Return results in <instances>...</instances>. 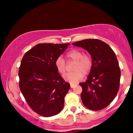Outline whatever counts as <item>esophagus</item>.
Returning a JSON list of instances; mask_svg holds the SVG:
<instances>
[{
	"label": "esophagus",
	"mask_w": 133,
	"mask_h": 133,
	"mask_svg": "<svg viewBox=\"0 0 133 133\" xmlns=\"http://www.w3.org/2000/svg\"><path fill=\"white\" fill-rule=\"evenodd\" d=\"M75 86H76L75 84H72V83H70V87H71V88H74V87H75Z\"/></svg>",
	"instance_id": "esophagus-1"
}]
</instances>
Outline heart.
<instances>
[{
  "mask_svg": "<svg viewBox=\"0 0 133 133\" xmlns=\"http://www.w3.org/2000/svg\"><path fill=\"white\" fill-rule=\"evenodd\" d=\"M68 61L75 62L72 71L74 72L66 73L63 76V79L71 83H77L83 79V74L87 75L90 72L92 66V60L90 56L83 55L81 51L73 49L66 53ZM55 66L61 74L66 72V63L63 58L58 57L55 61Z\"/></svg>",
  "mask_w": 133,
  "mask_h": 133,
  "instance_id": "obj_1",
  "label": "heart"
}]
</instances>
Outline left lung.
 <instances>
[{
    "label": "left lung",
    "instance_id": "obj_1",
    "mask_svg": "<svg viewBox=\"0 0 133 133\" xmlns=\"http://www.w3.org/2000/svg\"><path fill=\"white\" fill-rule=\"evenodd\" d=\"M72 45L87 50L92 60L87 80L79 83L82 88V103L90 110H102L113 101L119 89L121 70L116 54L99 39H85Z\"/></svg>",
    "mask_w": 133,
    "mask_h": 133
}]
</instances>
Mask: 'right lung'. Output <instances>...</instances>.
Segmentation results:
<instances>
[{"mask_svg":"<svg viewBox=\"0 0 133 133\" xmlns=\"http://www.w3.org/2000/svg\"><path fill=\"white\" fill-rule=\"evenodd\" d=\"M70 43H39L24 54L19 70V87L34 111L43 117L59 113L70 88L55 66Z\"/></svg>","mask_w":133,"mask_h":133,"instance_id":"right-lung-1","label":"right lung"}]
</instances>
